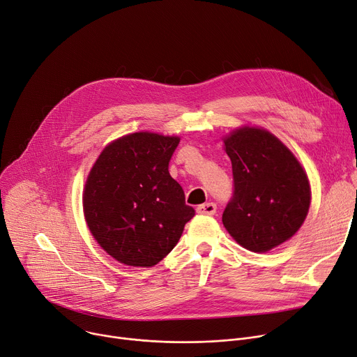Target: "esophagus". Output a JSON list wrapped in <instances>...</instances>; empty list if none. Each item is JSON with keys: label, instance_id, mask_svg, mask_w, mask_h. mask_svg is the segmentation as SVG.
<instances>
[{"label": "esophagus", "instance_id": "esophagus-1", "mask_svg": "<svg viewBox=\"0 0 357 357\" xmlns=\"http://www.w3.org/2000/svg\"><path fill=\"white\" fill-rule=\"evenodd\" d=\"M215 210H217V206H215V203H213V202L200 204V206L197 207V213H199V214H206V215H213V214H215Z\"/></svg>", "mask_w": 357, "mask_h": 357}]
</instances>
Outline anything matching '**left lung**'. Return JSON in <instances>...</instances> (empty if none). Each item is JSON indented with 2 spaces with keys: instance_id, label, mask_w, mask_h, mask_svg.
<instances>
[{
  "instance_id": "left-lung-1",
  "label": "left lung",
  "mask_w": 357,
  "mask_h": 357,
  "mask_svg": "<svg viewBox=\"0 0 357 357\" xmlns=\"http://www.w3.org/2000/svg\"><path fill=\"white\" fill-rule=\"evenodd\" d=\"M225 146L233 170V196L223 211L225 227L250 252L278 248L296 234L309 211L310 185L303 167L266 130H236Z\"/></svg>"
}]
</instances>
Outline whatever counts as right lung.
<instances>
[{"instance_id": "1", "label": "right lung", "mask_w": 357, "mask_h": 357, "mask_svg": "<svg viewBox=\"0 0 357 357\" xmlns=\"http://www.w3.org/2000/svg\"><path fill=\"white\" fill-rule=\"evenodd\" d=\"M178 137L134 132L108 144L93 166L83 196L87 226L117 261L151 267L178 243L195 215L169 164Z\"/></svg>"}]
</instances>
